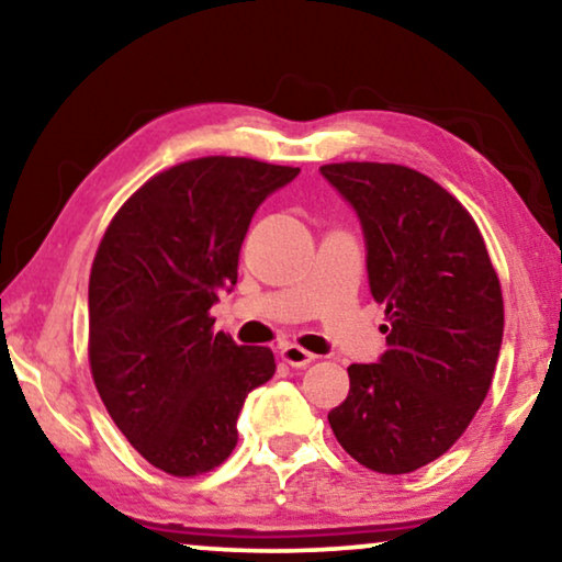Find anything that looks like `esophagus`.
<instances>
[{"label":"esophagus","instance_id":"1","mask_svg":"<svg viewBox=\"0 0 562 562\" xmlns=\"http://www.w3.org/2000/svg\"><path fill=\"white\" fill-rule=\"evenodd\" d=\"M314 358H317V356H314V352H310V350H304L302 345H296V342L281 345V360H283V363H289L294 368H304V366H310Z\"/></svg>","mask_w":562,"mask_h":562}]
</instances>
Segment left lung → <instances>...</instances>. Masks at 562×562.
<instances>
[{"mask_svg": "<svg viewBox=\"0 0 562 562\" xmlns=\"http://www.w3.org/2000/svg\"><path fill=\"white\" fill-rule=\"evenodd\" d=\"M319 171L358 212L371 294L386 306V352L348 368L329 427L360 465L412 473L458 442L488 394L502 283L471 212L429 176L371 160Z\"/></svg>", "mask_w": 562, "mask_h": 562, "instance_id": "left-lung-1", "label": "left lung"}]
</instances>
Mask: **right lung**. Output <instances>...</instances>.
<instances>
[{
  "mask_svg": "<svg viewBox=\"0 0 562 562\" xmlns=\"http://www.w3.org/2000/svg\"><path fill=\"white\" fill-rule=\"evenodd\" d=\"M299 168L206 156L143 183L104 229L89 276L91 379L127 442L176 479L237 445L245 396L276 373L271 348L214 333L252 214Z\"/></svg>",
  "mask_w": 562,
  "mask_h": 562,
  "instance_id": "1",
  "label": "right lung"
}]
</instances>
